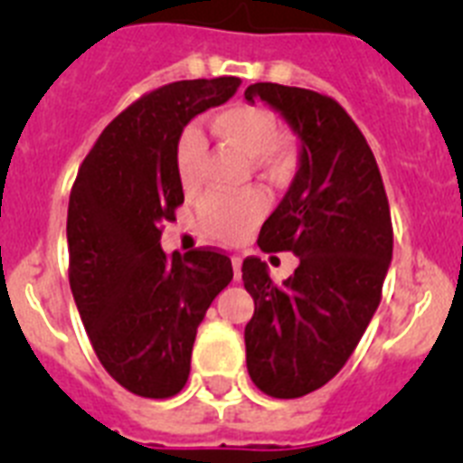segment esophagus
I'll return each mask as SVG.
<instances>
[{
	"mask_svg": "<svg viewBox=\"0 0 463 463\" xmlns=\"http://www.w3.org/2000/svg\"><path fill=\"white\" fill-rule=\"evenodd\" d=\"M241 264H243V260H241L239 255L232 257V267H234V278H236V280H239V278H241Z\"/></svg>",
	"mask_w": 463,
	"mask_h": 463,
	"instance_id": "1",
	"label": "esophagus"
}]
</instances>
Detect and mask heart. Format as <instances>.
<instances>
[{
  "label": "heart",
  "mask_w": 463,
  "mask_h": 463,
  "mask_svg": "<svg viewBox=\"0 0 463 463\" xmlns=\"http://www.w3.org/2000/svg\"><path fill=\"white\" fill-rule=\"evenodd\" d=\"M211 129L215 137L232 143L252 162L264 166L285 165V150L280 141V127L276 118L257 106H232L211 120ZM206 157V138L199 127H185V132L175 146V171L178 181L185 190H194L202 178V165ZM267 213V199L260 192H248L241 196L213 194L203 199L199 208V224L203 234L211 239L236 243L245 239Z\"/></svg>",
  "instance_id": "obj_1"
}]
</instances>
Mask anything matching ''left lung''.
<instances>
[{
    "label": "left lung",
    "instance_id": "left-lung-1",
    "mask_svg": "<svg viewBox=\"0 0 463 463\" xmlns=\"http://www.w3.org/2000/svg\"><path fill=\"white\" fill-rule=\"evenodd\" d=\"M245 99L267 101L298 138L292 185L257 241L264 252L292 250L298 267L282 285L260 257L241 269L255 298L248 373L264 394L297 399L343 369L373 320L394 248L390 203L369 143L338 101L278 83L250 85Z\"/></svg>",
    "mask_w": 463,
    "mask_h": 463
}]
</instances>
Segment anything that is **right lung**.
I'll return each instance as SVG.
<instances>
[{
    "label": "right lung",
    "instance_id": "right-lung-1",
    "mask_svg": "<svg viewBox=\"0 0 463 463\" xmlns=\"http://www.w3.org/2000/svg\"><path fill=\"white\" fill-rule=\"evenodd\" d=\"M239 85L234 76L178 80L141 97L101 132L69 196L76 308L110 378L146 399L185 387L196 329L234 278L227 255H166L159 239L185 199L175 171L183 129Z\"/></svg>",
    "mask_w": 463,
    "mask_h": 463
}]
</instances>
